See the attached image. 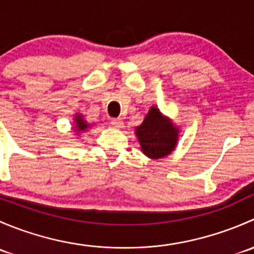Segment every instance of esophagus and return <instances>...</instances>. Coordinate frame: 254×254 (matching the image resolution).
<instances>
[{
	"instance_id": "obj_1",
	"label": "esophagus",
	"mask_w": 254,
	"mask_h": 254,
	"mask_svg": "<svg viewBox=\"0 0 254 254\" xmlns=\"http://www.w3.org/2000/svg\"><path fill=\"white\" fill-rule=\"evenodd\" d=\"M111 124H112L113 127H115V129H120V127H123L124 123H123L122 119L117 118V119H112L111 120Z\"/></svg>"
}]
</instances>
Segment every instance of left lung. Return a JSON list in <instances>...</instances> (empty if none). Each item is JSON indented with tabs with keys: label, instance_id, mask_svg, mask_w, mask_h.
<instances>
[{
	"label": "left lung",
	"instance_id": "left-lung-1",
	"mask_svg": "<svg viewBox=\"0 0 254 254\" xmlns=\"http://www.w3.org/2000/svg\"><path fill=\"white\" fill-rule=\"evenodd\" d=\"M135 134L143 155L151 160H158L175 151L178 145L179 127L157 107L152 106L141 125L135 127Z\"/></svg>",
	"mask_w": 254,
	"mask_h": 254
}]
</instances>
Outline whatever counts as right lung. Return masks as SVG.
<instances>
[{"instance_id": "obj_1", "label": "right lung", "mask_w": 254, "mask_h": 254, "mask_svg": "<svg viewBox=\"0 0 254 254\" xmlns=\"http://www.w3.org/2000/svg\"><path fill=\"white\" fill-rule=\"evenodd\" d=\"M73 124H75L73 130H75L77 134L86 131V130H88L89 127H91V124L87 123V120H84L83 115L79 114V113H76L75 114V118H73Z\"/></svg>"}]
</instances>
